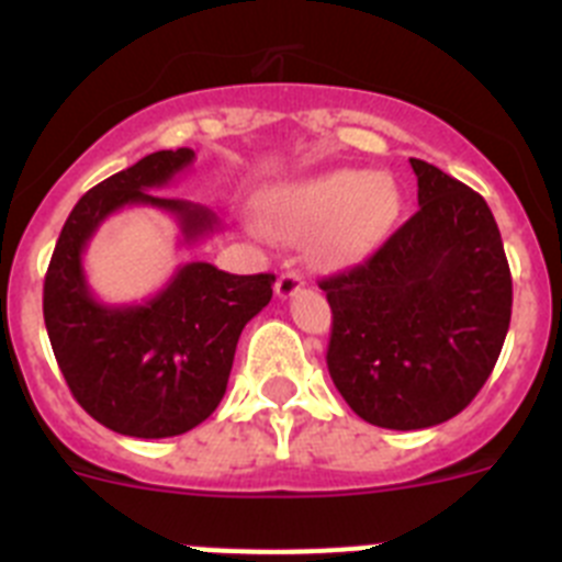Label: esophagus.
Here are the masks:
<instances>
[{
	"label": "esophagus",
	"mask_w": 562,
	"mask_h": 562,
	"mask_svg": "<svg viewBox=\"0 0 562 562\" xmlns=\"http://www.w3.org/2000/svg\"><path fill=\"white\" fill-rule=\"evenodd\" d=\"M301 286H304V278L297 276V272H281V278H278L276 284V295L281 297V301H286V297L297 295Z\"/></svg>",
	"instance_id": "1"
}]
</instances>
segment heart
I'll return each instance as SVG.
<instances>
[{"mask_svg":"<svg viewBox=\"0 0 562 562\" xmlns=\"http://www.w3.org/2000/svg\"><path fill=\"white\" fill-rule=\"evenodd\" d=\"M400 207L402 193L391 173L335 168L272 191L265 222L290 241L310 238L312 265L321 270H346L385 241Z\"/></svg>","mask_w":562,"mask_h":562,"instance_id":"b5f03b06","label":"heart"}]
</instances>
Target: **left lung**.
<instances>
[{
    "label": "left lung",
    "mask_w": 562,
    "mask_h": 562,
    "mask_svg": "<svg viewBox=\"0 0 562 562\" xmlns=\"http://www.w3.org/2000/svg\"><path fill=\"white\" fill-rule=\"evenodd\" d=\"M419 211L366 261L321 281L331 306L326 362L360 419L434 428L473 402L504 346L513 276L473 188L411 160Z\"/></svg>",
    "instance_id": "8db88e82"
}]
</instances>
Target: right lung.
Instances as JSON below:
<instances>
[{
    "instance_id": "obj_1",
    "label": "right lung",
    "mask_w": 562,
    "mask_h": 562,
    "mask_svg": "<svg viewBox=\"0 0 562 562\" xmlns=\"http://www.w3.org/2000/svg\"><path fill=\"white\" fill-rule=\"evenodd\" d=\"M191 148L154 151L87 191L64 222L44 278V326L69 391L103 428L166 439L196 428L227 389L247 321L270 304L276 276H231L188 261L143 304H103L83 272V250L121 207L171 213L182 245L222 227L205 205L162 196L193 166Z\"/></svg>"
}]
</instances>
